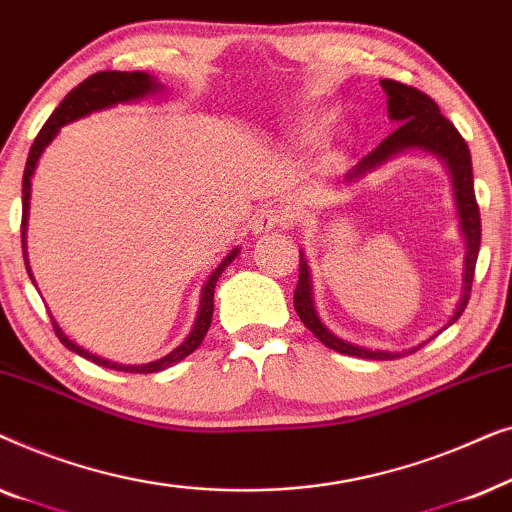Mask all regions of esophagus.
Here are the masks:
<instances>
[{
    "instance_id": "obj_1",
    "label": "esophagus",
    "mask_w": 512,
    "mask_h": 512,
    "mask_svg": "<svg viewBox=\"0 0 512 512\" xmlns=\"http://www.w3.org/2000/svg\"><path fill=\"white\" fill-rule=\"evenodd\" d=\"M286 214L282 209H275V207H263L261 212L254 216V223H251V228H254V233H270V230L275 228H284L286 226Z\"/></svg>"
}]
</instances>
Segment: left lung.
<instances>
[{"instance_id":"left-lung-1","label":"left lung","mask_w":512,"mask_h":512,"mask_svg":"<svg viewBox=\"0 0 512 512\" xmlns=\"http://www.w3.org/2000/svg\"><path fill=\"white\" fill-rule=\"evenodd\" d=\"M380 83L384 93H387L389 118L401 125H398V128L391 132V135L384 139L375 151H370L359 165H354L352 170L347 172L345 186L354 184V181H361L366 174L380 170L382 165L389 163V160H394L396 156H401V153H408V151H424V153H431V156H436L438 160H443L447 172H450L452 177L454 205H457L459 230L461 235H464V247H466L464 277H461V284L464 286H461V296H459L457 307H454V314L450 317V321L440 328V331H445V328L452 326L454 321L461 317V312L466 310L468 293H471V284L475 275V261H478V251H480V209H478V202H475V191H473L471 151H468V146L464 142V137L459 135V130L454 128L443 114H440L438 104L433 102L429 95H424L422 90L405 86V83H398L391 79H382ZM293 307H296L300 321H303V324L317 335V340L324 342L326 347L335 349V352L347 354V356H359V359H375V361L398 359V356L417 352L419 347L436 338V335H433V338L422 342V345L405 349V352L368 349V347L354 345V342L338 338V335L331 333L324 326V321H321L317 314V307H314L312 275L303 251H300L298 286H296V293H293Z\"/></svg>"}]
</instances>
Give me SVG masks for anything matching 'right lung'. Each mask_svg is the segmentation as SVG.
I'll list each match as a JSON object with an SVG mask.
<instances>
[{
  "label": "right lung",
  "instance_id": "1",
  "mask_svg": "<svg viewBox=\"0 0 512 512\" xmlns=\"http://www.w3.org/2000/svg\"><path fill=\"white\" fill-rule=\"evenodd\" d=\"M163 90V83H158L156 76L146 74V72H97L93 76H88L86 81L79 83L72 93H69L65 100L60 102V107L53 111L51 118L44 123V128L39 130L37 139H34L32 149H30V156H27V163H25V174H23V223H20V233H23V256H25V268H27V275H30L32 284L37 286L34 282V275L30 270V261H27V244H25V233H27V216H30V195H32V174L37 170V163L41 158V153L46 151V146L53 142L55 137H58V132L62 125L67 123H74L79 121L83 116H90L93 111H102V109H109V107H116V104H128V102H137V100H144V97H149L153 93H160ZM237 254H240V247H235L230 254L223 258V261L216 265L212 270V275L207 277L205 286H202V293H200V310H198V317H195V324L191 328V333L186 335V340L181 342L179 347H174L170 354L160 356L158 361H151V363H142V366H125V363H116V361H109V359H102V356L97 354H90L88 349H83L76 345L67 338L65 333H62V328L58 326V321L53 319V328H55V335H58L62 345L67 349H72L83 359L97 363V366L102 368H111V370H123V373H158V370H165L174 366V363H179L181 359H186L188 354L195 352V349L200 347V342L205 340V335L209 331V324H212V314H214V289H216V282H219V277L223 275V270L228 268L230 263L235 261Z\"/></svg>",
  "mask_w": 512,
  "mask_h": 512
}]
</instances>
